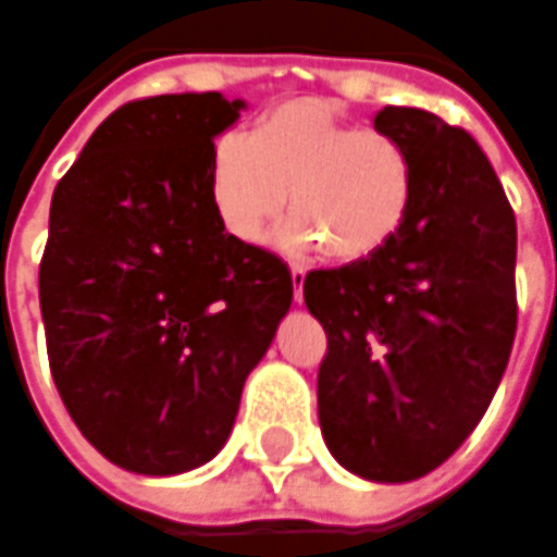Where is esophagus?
<instances>
[{"mask_svg":"<svg viewBox=\"0 0 557 557\" xmlns=\"http://www.w3.org/2000/svg\"><path fill=\"white\" fill-rule=\"evenodd\" d=\"M289 274H293V298L301 301V298H305V268L293 264V268H289Z\"/></svg>","mask_w":557,"mask_h":557,"instance_id":"34e87169","label":"esophagus"}]
</instances>
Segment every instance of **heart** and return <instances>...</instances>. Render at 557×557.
Instances as JSON below:
<instances>
[{
	"instance_id": "b5f03b06",
	"label": "heart",
	"mask_w": 557,
	"mask_h": 557,
	"mask_svg": "<svg viewBox=\"0 0 557 557\" xmlns=\"http://www.w3.org/2000/svg\"><path fill=\"white\" fill-rule=\"evenodd\" d=\"M209 194L231 237L261 243L286 202L296 215L286 243L336 261L379 252L407 221L416 165L385 128H360L317 101L264 110L246 138L212 150Z\"/></svg>"
}]
</instances>
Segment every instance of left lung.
<instances>
[{
  "mask_svg": "<svg viewBox=\"0 0 557 557\" xmlns=\"http://www.w3.org/2000/svg\"><path fill=\"white\" fill-rule=\"evenodd\" d=\"M375 128L410 150V215L373 256L311 271L305 305L326 333V447L360 478L397 484L447 462L499 388L518 326V227L466 128L392 104Z\"/></svg>",
  "mask_w": 557,
  "mask_h": 557,
  "instance_id": "left-lung-1",
  "label": "left lung"
}]
</instances>
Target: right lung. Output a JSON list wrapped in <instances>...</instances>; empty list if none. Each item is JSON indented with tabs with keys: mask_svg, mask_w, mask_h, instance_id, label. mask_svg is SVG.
<instances>
[{
	"mask_svg": "<svg viewBox=\"0 0 557 557\" xmlns=\"http://www.w3.org/2000/svg\"><path fill=\"white\" fill-rule=\"evenodd\" d=\"M240 107L219 91L128 101L51 197V379L88 444L138 474L197 469L224 447L293 305L286 261L231 237L209 194L212 138Z\"/></svg>",
	"mask_w": 557,
	"mask_h": 557,
	"instance_id": "1",
	"label": "right lung"
}]
</instances>
